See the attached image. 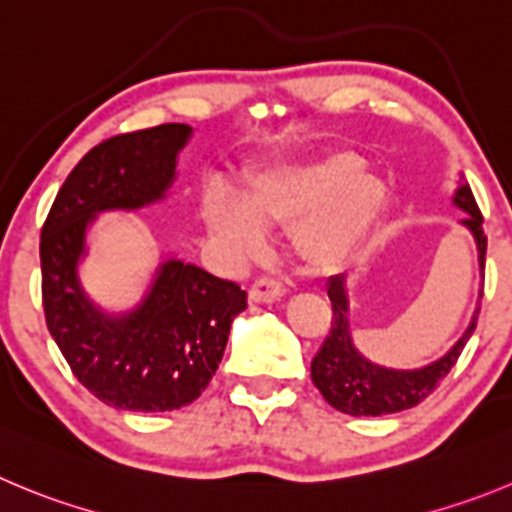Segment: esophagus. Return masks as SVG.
Listing matches in <instances>:
<instances>
[{"label":"esophagus","mask_w":512,"mask_h":512,"mask_svg":"<svg viewBox=\"0 0 512 512\" xmlns=\"http://www.w3.org/2000/svg\"><path fill=\"white\" fill-rule=\"evenodd\" d=\"M288 288H285L283 280L275 278H257L250 288V300L252 303H275V300L285 298Z\"/></svg>","instance_id":"esophagus-1"}]
</instances>
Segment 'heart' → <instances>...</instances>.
<instances>
[{
  "instance_id": "obj_1",
  "label": "heart",
  "mask_w": 512,
  "mask_h": 512,
  "mask_svg": "<svg viewBox=\"0 0 512 512\" xmlns=\"http://www.w3.org/2000/svg\"><path fill=\"white\" fill-rule=\"evenodd\" d=\"M386 209V181L364 171L361 156L341 148L255 176L242 204L212 191L204 199V222L237 260H255L265 250V229L298 226L300 260L315 272H331L374 237Z\"/></svg>"
}]
</instances>
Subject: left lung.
Returning <instances> with one entry per match:
<instances>
[{"mask_svg": "<svg viewBox=\"0 0 512 512\" xmlns=\"http://www.w3.org/2000/svg\"><path fill=\"white\" fill-rule=\"evenodd\" d=\"M452 202L465 212L460 224H465L472 232V237H475L477 260H480V272L482 278H485L487 237L482 232V214L477 209L470 186L462 184L455 191ZM343 283H346V275H333L328 280V298H331L333 308L331 333H328L321 351L315 353L313 364H310L313 384L318 386L323 399L333 409H338L343 414H351V417H381V414H396L404 412V409L417 407L419 401L427 399L442 384L444 376L450 374L452 366L457 364L462 348L470 341L472 331L477 326L480 305H477L470 326L462 333L460 341L444 353L439 361L414 371L386 369V366L371 364L369 358L361 356V351L353 346L351 323H348V295Z\"/></svg>", "mask_w": 512, "mask_h": 512, "instance_id": "1", "label": "left lung"}]
</instances>
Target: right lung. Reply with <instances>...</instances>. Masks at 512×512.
I'll list each match as a JSON object with an SVG mask.
<instances>
[{
	"mask_svg": "<svg viewBox=\"0 0 512 512\" xmlns=\"http://www.w3.org/2000/svg\"><path fill=\"white\" fill-rule=\"evenodd\" d=\"M189 136L184 123H164L93 146L60 186L42 227L47 328L75 379L108 407L171 412L199 399L219 369L234 315L247 308L240 285L176 257L161 262L131 313H103L80 285L78 262L95 214L164 199Z\"/></svg>",
	"mask_w": 512,
	"mask_h": 512,
	"instance_id": "right-lung-1",
	"label": "right lung"
}]
</instances>
